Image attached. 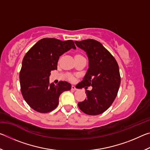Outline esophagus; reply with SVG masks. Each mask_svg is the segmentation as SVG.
<instances>
[{"mask_svg":"<svg viewBox=\"0 0 150 150\" xmlns=\"http://www.w3.org/2000/svg\"><path fill=\"white\" fill-rule=\"evenodd\" d=\"M71 90L72 91H76L77 90V88H76V87H75V86H71Z\"/></svg>","mask_w":150,"mask_h":150,"instance_id":"obj_1","label":"esophagus"}]
</instances>
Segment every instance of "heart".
Instances as JSON below:
<instances>
[{
  "label": "heart",
  "mask_w": 150,
  "mask_h": 150,
  "mask_svg": "<svg viewBox=\"0 0 150 150\" xmlns=\"http://www.w3.org/2000/svg\"><path fill=\"white\" fill-rule=\"evenodd\" d=\"M83 57L82 55H81V54H76V55H75V58H79V57ZM69 79H70L71 80H72L73 78V77H71V76H70V77H69Z\"/></svg>",
  "instance_id": "obj_1"
}]
</instances>
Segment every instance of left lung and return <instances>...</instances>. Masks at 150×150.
I'll list each match as a JSON object with an SVG mask.
<instances>
[{
	"mask_svg": "<svg viewBox=\"0 0 150 150\" xmlns=\"http://www.w3.org/2000/svg\"><path fill=\"white\" fill-rule=\"evenodd\" d=\"M87 53L88 69L77 88H85L87 98L78 103L81 111L88 115L103 113L116 97L120 84L119 67L115 58L101 43L93 39L75 42ZM91 86L92 90H86Z\"/></svg>",
	"mask_w": 150,
	"mask_h": 150,
	"instance_id": "left-lung-1",
	"label": "left lung"
}]
</instances>
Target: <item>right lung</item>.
I'll return each mask as SVG.
<instances>
[{
    "mask_svg": "<svg viewBox=\"0 0 150 150\" xmlns=\"http://www.w3.org/2000/svg\"><path fill=\"white\" fill-rule=\"evenodd\" d=\"M71 48L76 49L73 40L43 38L24 55L20 71V90L24 100L34 110L47 113L54 110L61 94L71 88L66 81L55 85L50 84L49 80L51 71L57 69L59 57Z\"/></svg>",
    "mask_w": 150,
    "mask_h": 150,
    "instance_id": "add662e5",
    "label": "right lung"
}]
</instances>
